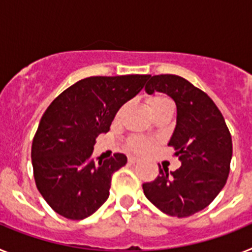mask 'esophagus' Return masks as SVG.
<instances>
[{
  "instance_id": "1",
  "label": "esophagus",
  "mask_w": 252,
  "mask_h": 252,
  "mask_svg": "<svg viewBox=\"0 0 252 252\" xmlns=\"http://www.w3.org/2000/svg\"><path fill=\"white\" fill-rule=\"evenodd\" d=\"M139 160H140L139 158H136V157H128V164H136Z\"/></svg>"
}]
</instances>
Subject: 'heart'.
<instances>
[{"instance_id": "obj_1", "label": "heart", "mask_w": 252, "mask_h": 252, "mask_svg": "<svg viewBox=\"0 0 252 252\" xmlns=\"http://www.w3.org/2000/svg\"><path fill=\"white\" fill-rule=\"evenodd\" d=\"M162 104H171V101L164 95H153L148 99V107L149 110L151 108H155V107L162 106ZM128 146H130L132 150L137 151V153H145L150 149V142L148 141L144 137H132L128 142Z\"/></svg>"}]
</instances>
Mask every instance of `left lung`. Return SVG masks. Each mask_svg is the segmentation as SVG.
<instances>
[{
    "instance_id": "obj_1",
    "label": "left lung",
    "mask_w": 252,
    "mask_h": 252,
    "mask_svg": "<svg viewBox=\"0 0 252 252\" xmlns=\"http://www.w3.org/2000/svg\"><path fill=\"white\" fill-rule=\"evenodd\" d=\"M148 94L161 92L177 104V125L169 141L182 166L160 168L154 182L142 184L144 194L169 216L188 217L206 208L227 182L232 139L223 116L208 94L174 74L149 75Z\"/></svg>"
}]
</instances>
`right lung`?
I'll use <instances>...</instances> for the list:
<instances>
[{"label": "right lung", "mask_w": 252, "mask_h": 252, "mask_svg": "<svg viewBox=\"0 0 252 252\" xmlns=\"http://www.w3.org/2000/svg\"><path fill=\"white\" fill-rule=\"evenodd\" d=\"M149 75L90 77L60 93L46 108L32 140L31 159L40 194L69 220H83L107 201L112 174L124 154L94 161L95 137L106 133L124 103L144 88Z\"/></svg>", "instance_id": "1"}]
</instances>
